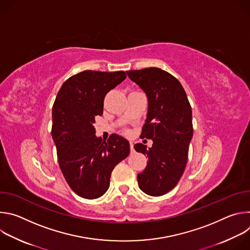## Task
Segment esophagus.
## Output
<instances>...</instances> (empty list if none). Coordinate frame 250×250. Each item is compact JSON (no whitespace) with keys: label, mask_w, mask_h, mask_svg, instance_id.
<instances>
[{"label":"esophagus","mask_w":250,"mask_h":250,"mask_svg":"<svg viewBox=\"0 0 250 250\" xmlns=\"http://www.w3.org/2000/svg\"><path fill=\"white\" fill-rule=\"evenodd\" d=\"M129 147H130V152L133 153L134 152V148H133V144L131 141H129Z\"/></svg>","instance_id":"1"}]
</instances>
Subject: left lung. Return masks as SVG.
Here are the masks:
<instances>
[{
    "instance_id": "left-lung-1",
    "label": "left lung",
    "mask_w": 250,
    "mask_h": 250,
    "mask_svg": "<svg viewBox=\"0 0 250 250\" xmlns=\"http://www.w3.org/2000/svg\"><path fill=\"white\" fill-rule=\"evenodd\" d=\"M126 73L147 96V118L140 137L153 141L150 148L134 146L148 158L146 169L137 175L138 185L147 195L162 196L179 182L187 164L193 136L191 104L181 83L160 68Z\"/></svg>"
}]
</instances>
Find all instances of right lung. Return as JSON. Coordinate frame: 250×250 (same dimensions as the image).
<instances>
[{
    "instance_id": "right-lung-1",
    "label": "right lung",
    "mask_w": 250,
    "mask_h": 250,
    "mask_svg": "<svg viewBox=\"0 0 250 250\" xmlns=\"http://www.w3.org/2000/svg\"><path fill=\"white\" fill-rule=\"evenodd\" d=\"M125 77V71H82L63 83L54 101L51 134L59 167L70 188L82 198L104 195L113 169L129 154L126 139L111 134L103 141L94 127L95 117L103 115L105 95Z\"/></svg>"
}]
</instances>
